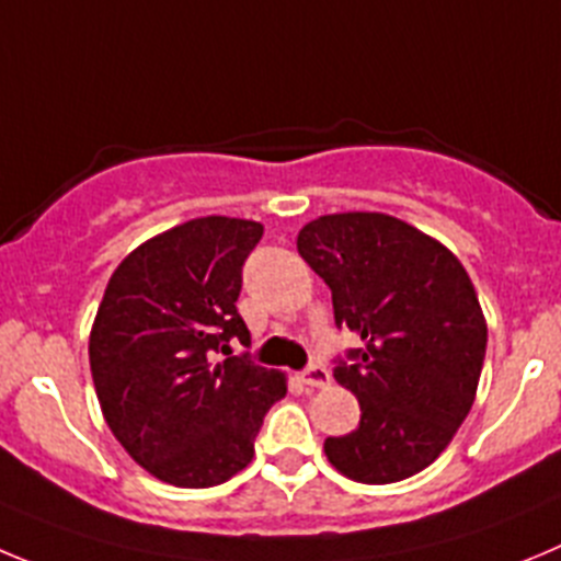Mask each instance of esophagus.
Here are the masks:
<instances>
[{"label":"esophagus","instance_id":"esophagus-1","mask_svg":"<svg viewBox=\"0 0 561 561\" xmlns=\"http://www.w3.org/2000/svg\"><path fill=\"white\" fill-rule=\"evenodd\" d=\"M301 381H305L307 387H312V390H321V387H327L329 381H332V374H329L323 365H310V368L301 374Z\"/></svg>","mask_w":561,"mask_h":561}]
</instances>
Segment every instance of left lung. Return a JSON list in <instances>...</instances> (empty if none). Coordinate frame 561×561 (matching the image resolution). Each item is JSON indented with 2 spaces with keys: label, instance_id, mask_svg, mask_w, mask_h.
<instances>
[{
  "label": "left lung",
  "instance_id": "1",
  "mask_svg": "<svg viewBox=\"0 0 561 561\" xmlns=\"http://www.w3.org/2000/svg\"><path fill=\"white\" fill-rule=\"evenodd\" d=\"M298 254L332 290L334 323L363 345L334 379L359 401V426L327 437L329 465L363 484L410 479L446 451L476 401L486 321L451 249L385 213L305 224Z\"/></svg>",
  "mask_w": 561,
  "mask_h": 561
}]
</instances>
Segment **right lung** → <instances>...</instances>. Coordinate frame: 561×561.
Instances as JSON below:
<instances>
[{"label":"right lung","instance_id":"obj_1","mask_svg":"<svg viewBox=\"0 0 561 561\" xmlns=\"http://www.w3.org/2000/svg\"><path fill=\"white\" fill-rule=\"evenodd\" d=\"M263 238L245 218H193L124 256L88 340L110 432L154 479L187 490L232 479L287 376L232 354L249 345L238 316L240 268Z\"/></svg>","mask_w":561,"mask_h":561}]
</instances>
